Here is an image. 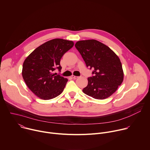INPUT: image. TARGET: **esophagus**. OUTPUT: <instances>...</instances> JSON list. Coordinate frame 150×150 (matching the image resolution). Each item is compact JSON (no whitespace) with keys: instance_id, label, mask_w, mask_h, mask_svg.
Masks as SVG:
<instances>
[{"instance_id":"34e87169","label":"esophagus","mask_w":150,"mask_h":150,"mask_svg":"<svg viewBox=\"0 0 150 150\" xmlns=\"http://www.w3.org/2000/svg\"><path fill=\"white\" fill-rule=\"evenodd\" d=\"M72 78L74 79H76L77 78H78V76H75V75H72Z\"/></svg>"}]
</instances>
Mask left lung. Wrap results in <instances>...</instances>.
Here are the masks:
<instances>
[{
    "mask_svg": "<svg viewBox=\"0 0 150 150\" xmlns=\"http://www.w3.org/2000/svg\"><path fill=\"white\" fill-rule=\"evenodd\" d=\"M75 47L86 66L93 69L94 76L88 78V85L82 91L95 99L112 96L123 80V71L119 57L108 46L96 40H81Z\"/></svg>",
    "mask_w": 150,
    "mask_h": 150,
    "instance_id": "1",
    "label": "left lung"
}]
</instances>
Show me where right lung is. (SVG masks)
<instances>
[{
	"instance_id": "right-lung-1",
	"label": "right lung",
	"mask_w": 150,
	"mask_h": 150,
	"mask_svg": "<svg viewBox=\"0 0 150 150\" xmlns=\"http://www.w3.org/2000/svg\"><path fill=\"white\" fill-rule=\"evenodd\" d=\"M74 42L61 38L49 40L36 48L24 60L22 75L29 89L38 97L50 100L60 95L68 79L54 73L62 69V57Z\"/></svg>"
}]
</instances>
